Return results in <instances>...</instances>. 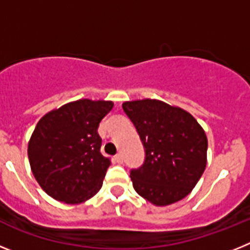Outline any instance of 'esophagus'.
I'll return each instance as SVG.
<instances>
[{"label": "esophagus", "instance_id": "34e87169", "mask_svg": "<svg viewBox=\"0 0 250 250\" xmlns=\"http://www.w3.org/2000/svg\"><path fill=\"white\" fill-rule=\"evenodd\" d=\"M114 159L116 163H119V164H120V163H123V154H121V152H119V154H116V155L114 156Z\"/></svg>", "mask_w": 250, "mask_h": 250}]
</instances>
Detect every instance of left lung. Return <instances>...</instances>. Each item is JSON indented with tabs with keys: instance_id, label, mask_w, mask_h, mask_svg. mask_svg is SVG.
<instances>
[{
	"instance_id": "8db88e82",
	"label": "left lung",
	"mask_w": 250,
	"mask_h": 250,
	"mask_svg": "<svg viewBox=\"0 0 250 250\" xmlns=\"http://www.w3.org/2000/svg\"><path fill=\"white\" fill-rule=\"evenodd\" d=\"M123 109L146 152L144 165L130 173L136 193L156 207L184 199L207 167L202 125L187 110L156 99L125 101Z\"/></svg>"
}]
</instances>
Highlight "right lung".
Wrapping results in <instances>:
<instances>
[{
	"label": "right lung",
	"instance_id": "1",
	"mask_svg": "<svg viewBox=\"0 0 250 250\" xmlns=\"http://www.w3.org/2000/svg\"><path fill=\"white\" fill-rule=\"evenodd\" d=\"M112 106V101L81 99L40 119L27 154L35 179L51 198L81 204L100 190L111 159L101 154L98 127Z\"/></svg>",
	"mask_w": 250,
	"mask_h": 250
}]
</instances>
